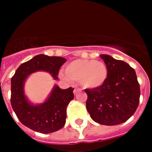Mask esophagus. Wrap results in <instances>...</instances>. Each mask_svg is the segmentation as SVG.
Wrapping results in <instances>:
<instances>
[{
  "label": "esophagus",
  "mask_w": 152,
  "mask_h": 152,
  "mask_svg": "<svg viewBox=\"0 0 152 152\" xmlns=\"http://www.w3.org/2000/svg\"><path fill=\"white\" fill-rule=\"evenodd\" d=\"M81 91V89H79V88H75L74 90H73V93L74 94H76L77 93H79V92Z\"/></svg>",
  "instance_id": "obj_1"
}]
</instances>
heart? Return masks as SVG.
<instances>
[{"instance_id":"1","label":"heart","mask_w":152,"mask_h":152,"mask_svg":"<svg viewBox=\"0 0 152 152\" xmlns=\"http://www.w3.org/2000/svg\"><path fill=\"white\" fill-rule=\"evenodd\" d=\"M65 79L80 82L85 88H96L107 80L108 69L103 62L94 59H76L65 66Z\"/></svg>"}]
</instances>
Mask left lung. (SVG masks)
Segmentation results:
<instances>
[{
    "mask_svg": "<svg viewBox=\"0 0 152 152\" xmlns=\"http://www.w3.org/2000/svg\"><path fill=\"white\" fill-rule=\"evenodd\" d=\"M108 69L107 80L96 88L85 89L90 117L102 125H118L134 115L139 105L140 85L134 69L111 56L101 55Z\"/></svg>",
    "mask_w": 152,
    "mask_h": 152,
    "instance_id": "obj_1",
    "label": "left lung"
}]
</instances>
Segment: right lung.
Wrapping results in <instances>:
<instances>
[{
    "instance_id": "right-lung-1",
    "label": "right lung",
    "mask_w": 152,
    "mask_h": 152,
    "mask_svg": "<svg viewBox=\"0 0 152 152\" xmlns=\"http://www.w3.org/2000/svg\"><path fill=\"white\" fill-rule=\"evenodd\" d=\"M66 59L60 56L44 54L35 56L21 64L11 79V104L17 117L24 126L37 132L48 134L54 132L65 126L67 107L74 98L72 87L62 90L55 85L44 103L34 105L24 94V83L34 72H48L53 79H58L61 66Z\"/></svg>"
}]
</instances>
